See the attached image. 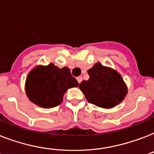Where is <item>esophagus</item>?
<instances>
[{
	"mask_svg": "<svg viewBox=\"0 0 154 154\" xmlns=\"http://www.w3.org/2000/svg\"><path fill=\"white\" fill-rule=\"evenodd\" d=\"M77 82H78V83L80 84V83H81L82 81V77H81V76H80V77H77Z\"/></svg>",
	"mask_w": 154,
	"mask_h": 154,
	"instance_id": "obj_1",
	"label": "esophagus"
}]
</instances>
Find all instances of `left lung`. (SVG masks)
Returning a JSON list of instances; mask_svg holds the SVG:
<instances>
[{
	"label": "left lung",
	"mask_w": 154,
	"mask_h": 154,
	"mask_svg": "<svg viewBox=\"0 0 154 154\" xmlns=\"http://www.w3.org/2000/svg\"><path fill=\"white\" fill-rule=\"evenodd\" d=\"M90 78L83 81L79 88L90 103L111 108L121 103L127 94V87L116 70L97 63L88 70Z\"/></svg>",
	"instance_id": "left-lung-1"
}]
</instances>
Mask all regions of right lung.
<instances>
[{"label": "right lung", "instance_id": "right-lung-1", "mask_svg": "<svg viewBox=\"0 0 154 154\" xmlns=\"http://www.w3.org/2000/svg\"><path fill=\"white\" fill-rule=\"evenodd\" d=\"M79 85L67 67L60 69L53 64L31 70L26 81V93L32 103L44 108L60 105L64 93Z\"/></svg>", "mask_w": 154, "mask_h": 154}]
</instances>
